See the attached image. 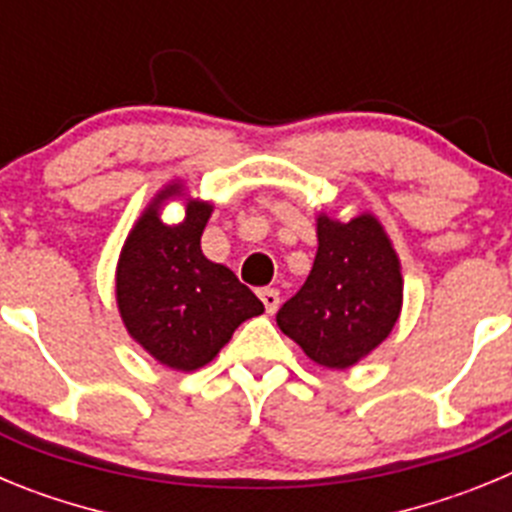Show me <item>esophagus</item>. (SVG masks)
I'll return each instance as SVG.
<instances>
[{
  "instance_id": "34e87169",
  "label": "esophagus",
  "mask_w": 512,
  "mask_h": 512,
  "mask_svg": "<svg viewBox=\"0 0 512 512\" xmlns=\"http://www.w3.org/2000/svg\"><path fill=\"white\" fill-rule=\"evenodd\" d=\"M259 297H261V302H264L266 312H269V315H274L279 307V300H282V297H279V289H261Z\"/></svg>"
}]
</instances>
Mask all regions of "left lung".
Returning a JSON list of instances; mask_svg holds the SVG:
<instances>
[{
    "label": "left lung",
    "mask_w": 512,
    "mask_h": 512,
    "mask_svg": "<svg viewBox=\"0 0 512 512\" xmlns=\"http://www.w3.org/2000/svg\"><path fill=\"white\" fill-rule=\"evenodd\" d=\"M400 307V261L377 217L320 215L310 277L279 307L277 325L315 364L348 369L390 336Z\"/></svg>",
    "instance_id": "8db88e82"
}]
</instances>
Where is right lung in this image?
<instances>
[{"instance_id": "1", "label": "right lung", "mask_w": 512, "mask_h": 512, "mask_svg": "<svg viewBox=\"0 0 512 512\" xmlns=\"http://www.w3.org/2000/svg\"><path fill=\"white\" fill-rule=\"evenodd\" d=\"M179 189L166 187L130 230L117 264V307L130 336L153 359L194 372L264 305L228 266L205 259L200 238L212 205L189 200L182 223H161V202Z\"/></svg>"}]
</instances>
